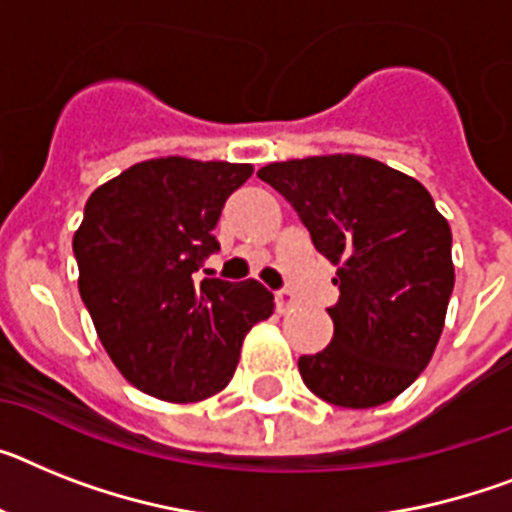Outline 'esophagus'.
I'll return each mask as SVG.
<instances>
[{
    "label": "esophagus",
    "instance_id": "obj_1",
    "mask_svg": "<svg viewBox=\"0 0 512 512\" xmlns=\"http://www.w3.org/2000/svg\"><path fill=\"white\" fill-rule=\"evenodd\" d=\"M296 304H299V299H296V296L291 294L289 289L276 291V307H278V312H281V315H283V312H291Z\"/></svg>",
    "mask_w": 512,
    "mask_h": 512
}]
</instances>
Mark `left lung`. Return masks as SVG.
I'll use <instances>...</instances> for the list:
<instances>
[{
    "label": "left lung",
    "mask_w": 512,
    "mask_h": 512,
    "mask_svg": "<svg viewBox=\"0 0 512 512\" xmlns=\"http://www.w3.org/2000/svg\"><path fill=\"white\" fill-rule=\"evenodd\" d=\"M257 176L338 268L333 341L299 356L304 385L343 409L393 401L422 375L445 328L455 283L448 221L414 176L367 156L294 158Z\"/></svg>",
    "instance_id": "8db88e82"
}]
</instances>
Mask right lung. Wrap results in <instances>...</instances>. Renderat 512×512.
<instances>
[{
  "label": "right lung",
  "mask_w": 512,
  "mask_h": 512,
  "mask_svg": "<svg viewBox=\"0 0 512 512\" xmlns=\"http://www.w3.org/2000/svg\"><path fill=\"white\" fill-rule=\"evenodd\" d=\"M249 163L182 156L135 163L101 184L75 231L80 296L111 362L137 390L171 403L229 385L249 328L273 315L257 281L203 278L223 203Z\"/></svg>",
  "instance_id": "obj_1"
}]
</instances>
